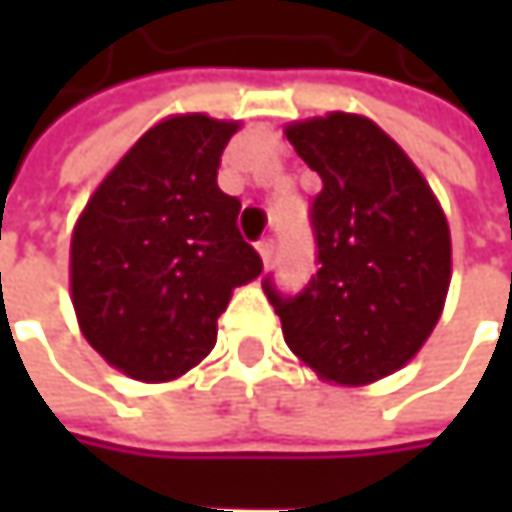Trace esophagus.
Here are the masks:
<instances>
[{
  "mask_svg": "<svg viewBox=\"0 0 512 512\" xmlns=\"http://www.w3.org/2000/svg\"><path fill=\"white\" fill-rule=\"evenodd\" d=\"M257 255H260L263 263H269L272 255H275V240H272V237H263V240L257 243Z\"/></svg>",
  "mask_w": 512,
  "mask_h": 512,
  "instance_id": "obj_1",
  "label": "esophagus"
}]
</instances>
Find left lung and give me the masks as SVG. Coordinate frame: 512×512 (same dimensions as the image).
Returning a JSON list of instances; mask_svg holds the SVG:
<instances>
[{"label":"left lung","instance_id":"left-lung-1","mask_svg":"<svg viewBox=\"0 0 512 512\" xmlns=\"http://www.w3.org/2000/svg\"><path fill=\"white\" fill-rule=\"evenodd\" d=\"M320 174V269L299 296L266 281L293 356L332 385H370L421 353L451 287V228L427 177L370 118L329 112L284 127Z\"/></svg>","mask_w":512,"mask_h":512}]
</instances>
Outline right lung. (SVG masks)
<instances>
[{"instance_id":"1","label":"right lung","mask_w":512,"mask_h":512,"mask_svg":"<svg viewBox=\"0 0 512 512\" xmlns=\"http://www.w3.org/2000/svg\"><path fill=\"white\" fill-rule=\"evenodd\" d=\"M240 121L204 112L154 124L100 180L70 234V302L106 364L171 382L216 347L219 314L263 269L216 183Z\"/></svg>"}]
</instances>
